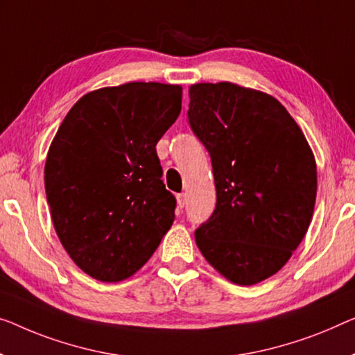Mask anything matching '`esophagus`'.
<instances>
[{"instance_id": "1", "label": "esophagus", "mask_w": 355, "mask_h": 355, "mask_svg": "<svg viewBox=\"0 0 355 355\" xmlns=\"http://www.w3.org/2000/svg\"><path fill=\"white\" fill-rule=\"evenodd\" d=\"M177 204L180 209H183L187 205V194H177Z\"/></svg>"}]
</instances>
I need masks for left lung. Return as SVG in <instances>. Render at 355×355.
I'll use <instances>...</instances> for the list:
<instances>
[{
	"label": "left lung",
	"mask_w": 355,
	"mask_h": 355,
	"mask_svg": "<svg viewBox=\"0 0 355 355\" xmlns=\"http://www.w3.org/2000/svg\"><path fill=\"white\" fill-rule=\"evenodd\" d=\"M188 119L216 188L196 244L231 282H261L290 260L313 218L317 168L308 140L272 95L232 83L193 84Z\"/></svg>",
	"instance_id": "left-lung-1"
}]
</instances>
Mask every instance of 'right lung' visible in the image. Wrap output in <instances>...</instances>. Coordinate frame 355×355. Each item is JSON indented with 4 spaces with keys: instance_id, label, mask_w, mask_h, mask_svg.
<instances>
[{
    "instance_id": "right-lung-1",
    "label": "right lung",
    "mask_w": 355,
    "mask_h": 355,
    "mask_svg": "<svg viewBox=\"0 0 355 355\" xmlns=\"http://www.w3.org/2000/svg\"><path fill=\"white\" fill-rule=\"evenodd\" d=\"M182 111V87L127 83L73 105L47 153L52 223L89 276L119 282L150 260L175 220L156 144Z\"/></svg>"
}]
</instances>
